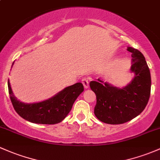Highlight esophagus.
Wrapping results in <instances>:
<instances>
[{"instance_id":"esophagus-1","label":"esophagus","mask_w":160,"mask_h":160,"mask_svg":"<svg viewBox=\"0 0 160 160\" xmlns=\"http://www.w3.org/2000/svg\"><path fill=\"white\" fill-rule=\"evenodd\" d=\"M82 85H84V87H85V88H88L89 87V82H88V81L87 78H82Z\"/></svg>"}]
</instances>
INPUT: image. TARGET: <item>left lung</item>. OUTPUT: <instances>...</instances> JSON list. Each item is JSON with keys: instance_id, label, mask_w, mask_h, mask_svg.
I'll list each match as a JSON object with an SVG mask.
<instances>
[{"instance_id": "8db88e82", "label": "left lung", "mask_w": 160, "mask_h": 160, "mask_svg": "<svg viewBox=\"0 0 160 160\" xmlns=\"http://www.w3.org/2000/svg\"><path fill=\"white\" fill-rule=\"evenodd\" d=\"M127 49L132 53L130 71L135 75L130 83L118 88L100 79L90 82L97 99L94 115L99 121L109 124H121L138 116L150 96V72L145 57L134 48Z\"/></svg>"}]
</instances>
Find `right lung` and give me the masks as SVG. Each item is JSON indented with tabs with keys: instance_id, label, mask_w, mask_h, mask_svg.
I'll return each mask as SVG.
<instances>
[{
	"instance_id": "obj_1",
	"label": "right lung",
	"mask_w": 160,
	"mask_h": 160,
	"mask_svg": "<svg viewBox=\"0 0 160 160\" xmlns=\"http://www.w3.org/2000/svg\"><path fill=\"white\" fill-rule=\"evenodd\" d=\"M8 85L10 98L16 112L27 121L41 124H55L63 121L71 111L75 101L84 91L83 85L78 82L47 100L25 104L13 95L9 79Z\"/></svg>"
}]
</instances>
